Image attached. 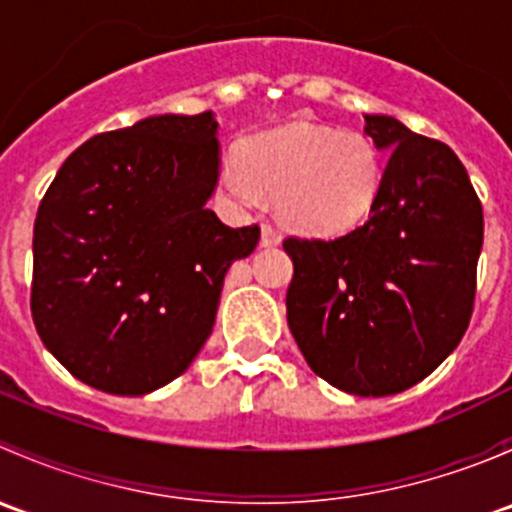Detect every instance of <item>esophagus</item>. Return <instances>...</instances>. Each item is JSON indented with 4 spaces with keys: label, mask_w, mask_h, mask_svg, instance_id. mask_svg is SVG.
Returning a JSON list of instances; mask_svg holds the SVG:
<instances>
[{
    "label": "esophagus",
    "mask_w": 512,
    "mask_h": 512,
    "mask_svg": "<svg viewBox=\"0 0 512 512\" xmlns=\"http://www.w3.org/2000/svg\"><path fill=\"white\" fill-rule=\"evenodd\" d=\"M280 232H277V227L275 225H270V223H262V245L265 247H275V245H280Z\"/></svg>",
    "instance_id": "esophagus-1"
}]
</instances>
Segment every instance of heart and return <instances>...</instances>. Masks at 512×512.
I'll return each instance as SVG.
<instances>
[{"label": "heart", "mask_w": 512, "mask_h": 512, "mask_svg": "<svg viewBox=\"0 0 512 512\" xmlns=\"http://www.w3.org/2000/svg\"><path fill=\"white\" fill-rule=\"evenodd\" d=\"M240 168L223 173V188L237 205H252L262 190L277 198L287 225L319 235L359 225L384 183V160L371 138L309 121L250 138Z\"/></svg>", "instance_id": "b5f03b06"}]
</instances>
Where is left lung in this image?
Returning <instances> with one entry per match:
<instances>
[{
    "instance_id": "8db88e82",
    "label": "left lung",
    "mask_w": 512,
    "mask_h": 512,
    "mask_svg": "<svg viewBox=\"0 0 512 512\" xmlns=\"http://www.w3.org/2000/svg\"><path fill=\"white\" fill-rule=\"evenodd\" d=\"M389 151L369 220L347 235L285 237L287 324L317 376L354 396L426 379L466 334L476 302L483 205L446 143L364 116Z\"/></svg>"
}]
</instances>
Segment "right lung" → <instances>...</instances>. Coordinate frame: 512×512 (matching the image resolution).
I'll return each instance as SVG.
<instances>
[{"label": "right lung", "mask_w": 512, "mask_h": 512, "mask_svg": "<svg viewBox=\"0 0 512 512\" xmlns=\"http://www.w3.org/2000/svg\"><path fill=\"white\" fill-rule=\"evenodd\" d=\"M218 121L151 116L76 148L34 220L32 317L76 379L143 396L203 349L227 267L260 227L205 208L218 183Z\"/></svg>", "instance_id": "1"}]
</instances>
